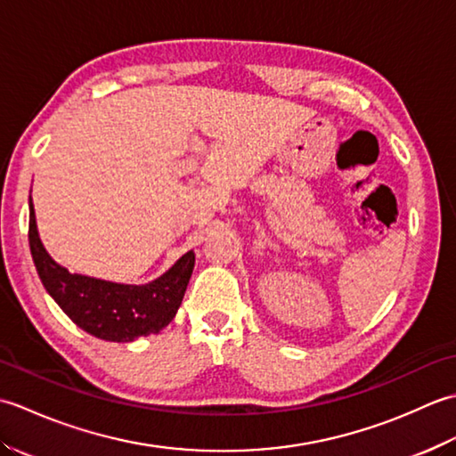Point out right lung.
Returning a JSON list of instances; mask_svg holds the SVG:
<instances>
[{
  "mask_svg": "<svg viewBox=\"0 0 456 456\" xmlns=\"http://www.w3.org/2000/svg\"><path fill=\"white\" fill-rule=\"evenodd\" d=\"M28 247L46 292L72 322L103 341L129 343L159 333L182 304L196 255L186 253L167 274L144 286L113 284L80 274H70L46 255L38 239L35 209L28 203Z\"/></svg>",
  "mask_w": 456,
  "mask_h": 456,
  "instance_id": "right-lung-1",
  "label": "right lung"
}]
</instances>
